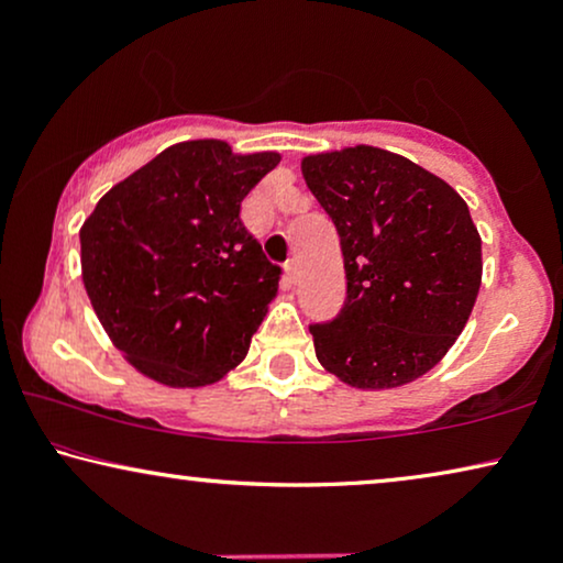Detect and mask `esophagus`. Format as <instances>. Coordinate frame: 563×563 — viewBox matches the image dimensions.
Instances as JSON below:
<instances>
[{
  "instance_id": "obj_1",
  "label": "esophagus",
  "mask_w": 563,
  "mask_h": 563,
  "mask_svg": "<svg viewBox=\"0 0 563 563\" xmlns=\"http://www.w3.org/2000/svg\"><path fill=\"white\" fill-rule=\"evenodd\" d=\"M284 272H287V279L289 282H297L299 279V258L291 256L287 264H284Z\"/></svg>"
}]
</instances>
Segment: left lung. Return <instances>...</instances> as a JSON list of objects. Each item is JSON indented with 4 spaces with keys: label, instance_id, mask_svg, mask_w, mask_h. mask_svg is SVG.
Returning <instances> with one entry per match:
<instances>
[{
    "label": "left lung",
    "instance_id": "8db88e82",
    "mask_svg": "<svg viewBox=\"0 0 563 563\" xmlns=\"http://www.w3.org/2000/svg\"><path fill=\"white\" fill-rule=\"evenodd\" d=\"M341 238L349 291L310 325L314 356L353 389H397L441 361L482 287V238L459 191L399 153L353 145L302 158Z\"/></svg>",
    "mask_w": 563,
    "mask_h": 563
}]
</instances>
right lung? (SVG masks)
<instances>
[{"mask_svg": "<svg viewBox=\"0 0 563 563\" xmlns=\"http://www.w3.org/2000/svg\"><path fill=\"white\" fill-rule=\"evenodd\" d=\"M279 161L212 137L168 145L84 220V287L143 376L197 389L245 358L282 268L245 230L241 202Z\"/></svg>", "mask_w": 563, "mask_h": 563, "instance_id": "1", "label": "right lung"}]
</instances>
